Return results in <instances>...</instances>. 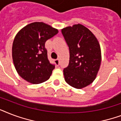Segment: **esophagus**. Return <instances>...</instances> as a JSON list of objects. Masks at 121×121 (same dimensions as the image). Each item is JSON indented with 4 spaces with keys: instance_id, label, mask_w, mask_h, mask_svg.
<instances>
[{
    "instance_id": "esophagus-1",
    "label": "esophagus",
    "mask_w": 121,
    "mask_h": 121,
    "mask_svg": "<svg viewBox=\"0 0 121 121\" xmlns=\"http://www.w3.org/2000/svg\"><path fill=\"white\" fill-rule=\"evenodd\" d=\"M55 64L57 66H58L59 65H60V61H59L58 59H56V60H55Z\"/></svg>"
}]
</instances>
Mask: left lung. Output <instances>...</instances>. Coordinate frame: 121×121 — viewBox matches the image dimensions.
<instances>
[{"label":"left lung","instance_id":"obj_1","mask_svg":"<svg viewBox=\"0 0 121 121\" xmlns=\"http://www.w3.org/2000/svg\"><path fill=\"white\" fill-rule=\"evenodd\" d=\"M70 50L69 65L63 70L65 80L81 89L91 84L101 64L100 46L95 36L84 26L74 24L61 29Z\"/></svg>","mask_w":121,"mask_h":121}]
</instances>
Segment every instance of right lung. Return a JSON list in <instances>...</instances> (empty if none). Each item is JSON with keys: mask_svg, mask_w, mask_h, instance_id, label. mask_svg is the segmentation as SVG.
<instances>
[{"mask_svg": "<svg viewBox=\"0 0 121 121\" xmlns=\"http://www.w3.org/2000/svg\"><path fill=\"white\" fill-rule=\"evenodd\" d=\"M58 33V29L42 22L29 24L17 33L12 44V60L24 80L39 84L49 79L55 66L48 59L44 44Z\"/></svg>", "mask_w": 121, "mask_h": 121, "instance_id": "add662e5", "label": "right lung"}]
</instances>
